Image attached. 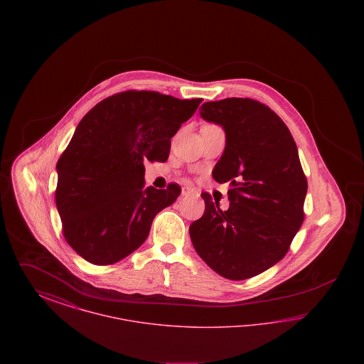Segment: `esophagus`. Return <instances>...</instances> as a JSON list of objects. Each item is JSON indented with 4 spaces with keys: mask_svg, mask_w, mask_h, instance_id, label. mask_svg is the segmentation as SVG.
I'll list each match as a JSON object with an SVG mask.
<instances>
[{
    "mask_svg": "<svg viewBox=\"0 0 364 364\" xmlns=\"http://www.w3.org/2000/svg\"><path fill=\"white\" fill-rule=\"evenodd\" d=\"M195 193V190L192 187H183L181 188V195H192Z\"/></svg>",
    "mask_w": 364,
    "mask_h": 364,
    "instance_id": "1",
    "label": "esophagus"
}]
</instances>
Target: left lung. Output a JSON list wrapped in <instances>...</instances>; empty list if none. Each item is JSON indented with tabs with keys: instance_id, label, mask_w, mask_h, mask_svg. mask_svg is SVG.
<instances>
[{
	"instance_id": "8db88e82",
	"label": "left lung",
	"mask_w": 364,
	"mask_h": 364,
	"mask_svg": "<svg viewBox=\"0 0 364 364\" xmlns=\"http://www.w3.org/2000/svg\"><path fill=\"white\" fill-rule=\"evenodd\" d=\"M199 113L225 131L213 177L232 188L226 211L202 192L206 208L191 224V240L220 276H258L285 257L304 221L307 178L296 143L285 122L251 98L205 102Z\"/></svg>"
}]
</instances>
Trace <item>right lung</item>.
<instances>
[{
	"label": "right lung",
	"instance_id": "obj_1",
	"mask_svg": "<svg viewBox=\"0 0 364 364\" xmlns=\"http://www.w3.org/2000/svg\"><path fill=\"white\" fill-rule=\"evenodd\" d=\"M200 98L128 90L105 98L79 122L57 162L55 206L70 247L92 264L124 259L144 242L178 184L143 188V161L165 162Z\"/></svg>",
	"mask_w": 364,
	"mask_h": 364
}]
</instances>
